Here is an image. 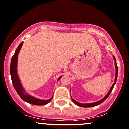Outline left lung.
I'll use <instances>...</instances> for the list:
<instances>
[{
    "label": "left lung",
    "mask_w": 129,
    "mask_h": 129,
    "mask_svg": "<svg viewBox=\"0 0 129 129\" xmlns=\"http://www.w3.org/2000/svg\"><path fill=\"white\" fill-rule=\"evenodd\" d=\"M113 59H114V60H115V71H116V72H115V78L114 83L113 84V85L112 86L111 88L110 89L109 91H108V92L107 93V94L105 96L104 98H102V100H100L98 101V102H94V103H79V102L76 101L75 100H74L73 98L71 97V100H72V101L74 102V103H75V104L76 105L79 106V107H85V108H87V107H95V106H97V105H98L101 104L102 102H104V101L105 100L107 99V98H108V96H109V95L110 94V93L112 92V89H113V87H114L115 84H116V82H117V76H118V67H117V61H116L115 57L114 56L113 57Z\"/></svg>",
    "instance_id": "1"
}]
</instances>
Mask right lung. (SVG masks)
Wrapping results in <instances>:
<instances>
[{
    "label": "right lung",
    "instance_id": "add662e5",
    "mask_svg": "<svg viewBox=\"0 0 129 129\" xmlns=\"http://www.w3.org/2000/svg\"><path fill=\"white\" fill-rule=\"evenodd\" d=\"M22 45H23V42H21L19 45L18 46V47L17 48L16 50L15 51L14 54L12 56V59H11V67H10V74H11L12 84H13L14 87L16 89V92H17L19 96L24 102L30 103V104L35 105H45L47 104V103L50 102L52 98H53V96L48 100H42L38 99L37 98H35L33 96L26 93V91H25L24 89L22 84H21V81H20L18 74H17V58H18V55L19 53L20 50L21 49V47H22ZM61 77H62V76L58 77L57 81Z\"/></svg>",
    "mask_w": 129,
    "mask_h": 129
}]
</instances>
